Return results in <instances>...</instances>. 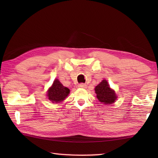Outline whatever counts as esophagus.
<instances>
[{
  "label": "esophagus",
  "instance_id": "esophagus-1",
  "mask_svg": "<svg viewBox=\"0 0 158 158\" xmlns=\"http://www.w3.org/2000/svg\"><path fill=\"white\" fill-rule=\"evenodd\" d=\"M86 84H84V83H81V84H79V88H81V89H85V88H86Z\"/></svg>",
  "mask_w": 158,
  "mask_h": 158
}]
</instances>
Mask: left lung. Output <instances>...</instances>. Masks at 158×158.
Masks as SVG:
<instances>
[{"label": "left lung", "instance_id": "left-lung-1", "mask_svg": "<svg viewBox=\"0 0 158 158\" xmlns=\"http://www.w3.org/2000/svg\"><path fill=\"white\" fill-rule=\"evenodd\" d=\"M95 90L98 100L105 105L114 103L117 98L115 91L111 89L106 80H102V81L95 87Z\"/></svg>", "mask_w": 158, "mask_h": 158}]
</instances>
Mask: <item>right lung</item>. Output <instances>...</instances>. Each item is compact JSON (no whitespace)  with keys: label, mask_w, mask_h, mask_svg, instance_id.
Here are the masks:
<instances>
[{"label":"right lung","mask_w":158,"mask_h":158,"mask_svg":"<svg viewBox=\"0 0 158 158\" xmlns=\"http://www.w3.org/2000/svg\"><path fill=\"white\" fill-rule=\"evenodd\" d=\"M69 93V89L67 87L63 86V84L58 79H55L52 86L48 90L47 97L52 102L57 103L65 100V98L68 95Z\"/></svg>","instance_id":"obj_1"}]
</instances>
